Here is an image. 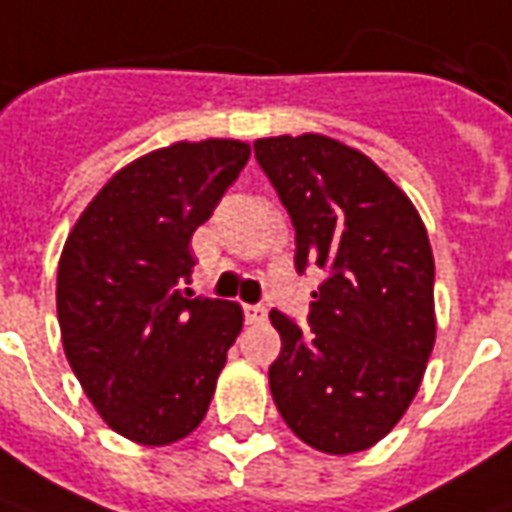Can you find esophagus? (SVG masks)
<instances>
[{
    "label": "esophagus",
    "mask_w": 512,
    "mask_h": 512,
    "mask_svg": "<svg viewBox=\"0 0 512 512\" xmlns=\"http://www.w3.org/2000/svg\"><path fill=\"white\" fill-rule=\"evenodd\" d=\"M244 316H246V324H266L268 310L263 305H246Z\"/></svg>",
    "instance_id": "obj_1"
}]
</instances>
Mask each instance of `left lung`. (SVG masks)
Masks as SVG:
<instances>
[{
  "mask_svg": "<svg viewBox=\"0 0 512 512\" xmlns=\"http://www.w3.org/2000/svg\"><path fill=\"white\" fill-rule=\"evenodd\" d=\"M255 157L296 230V268L316 263L310 327L271 310L274 405L327 455L371 449L399 424L435 346V260L416 205L385 171L327 135L257 138Z\"/></svg>",
  "mask_w": 512,
  "mask_h": 512,
  "instance_id": "left-lung-1",
  "label": "left lung"
}]
</instances>
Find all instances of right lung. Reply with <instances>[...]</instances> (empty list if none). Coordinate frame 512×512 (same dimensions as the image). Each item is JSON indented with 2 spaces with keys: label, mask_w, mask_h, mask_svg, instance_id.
I'll list each match as a JSON object with an SVG mask.
<instances>
[{
  "label": "right lung",
  "mask_w": 512,
  "mask_h": 512,
  "mask_svg": "<svg viewBox=\"0 0 512 512\" xmlns=\"http://www.w3.org/2000/svg\"><path fill=\"white\" fill-rule=\"evenodd\" d=\"M235 138L177 141L119 169L71 227L57 321L71 371L107 427L166 446L202 424L244 310L182 293L205 224L249 160Z\"/></svg>",
  "instance_id": "right-lung-1"
}]
</instances>
